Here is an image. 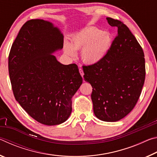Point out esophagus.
<instances>
[{
  "mask_svg": "<svg viewBox=\"0 0 157 157\" xmlns=\"http://www.w3.org/2000/svg\"><path fill=\"white\" fill-rule=\"evenodd\" d=\"M79 73H80V75H82V78H83V76H84V71H83V70H82V68H79Z\"/></svg>",
  "mask_w": 157,
  "mask_h": 157,
  "instance_id": "esophagus-1",
  "label": "esophagus"
}]
</instances>
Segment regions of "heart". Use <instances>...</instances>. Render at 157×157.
Instances as JSON below:
<instances>
[{
	"label": "heart",
	"mask_w": 157,
	"mask_h": 157,
	"mask_svg": "<svg viewBox=\"0 0 157 157\" xmlns=\"http://www.w3.org/2000/svg\"><path fill=\"white\" fill-rule=\"evenodd\" d=\"M111 44V36L107 32L95 27H87L73 34L71 43L65 41L63 49L66 55L76 56L75 50H81V59L86 64L93 65L105 57Z\"/></svg>",
	"instance_id": "b5f03b06"
}]
</instances>
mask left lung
Returning a JSON list of instances; mask_svg holds the SVG:
<instances>
[{
  "label": "left lung",
  "mask_w": 157,
  "mask_h": 157,
  "mask_svg": "<svg viewBox=\"0 0 157 157\" xmlns=\"http://www.w3.org/2000/svg\"><path fill=\"white\" fill-rule=\"evenodd\" d=\"M107 20L118 28V35L101 62L83 66L84 78L92 86L95 116L116 122L136 105L144 84L145 64L142 48L129 29L118 20Z\"/></svg>",
  "instance_id": "1"
}]
</instances>
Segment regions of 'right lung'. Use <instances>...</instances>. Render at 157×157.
<instances>
[{
  "mask_svg": "<svg viewBox=\"0 0 157 157\" xmlns=\"http://www.w3.org/2000/svg\"><path fill=\"white\" fill-rule=\"evenodd\" d=\"M63 35L51 22L28 21L13 43L9 75L16 100L32 118L46 125L64 123L71 99L82 84L75 63L63 65L53 53L63 48Z\"/></svg>",
  "mask_w": 157,
  "mask_h": 157,
  "instance_id": "right-lung-1",
  "label": "right lung"
}]
</instances>
